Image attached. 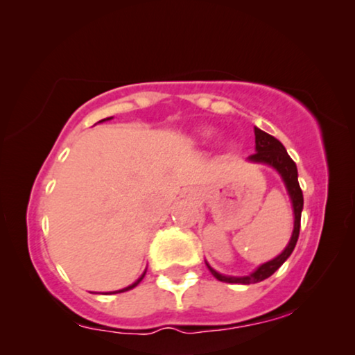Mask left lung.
<instances>
[{
    "label": "left lung",
    "instance_id": "left-lung-1",
    "mask_svg": "<svg viewBox=\"0 0 355 355\" xmlns=\"http://www.w3.org/2000/svg\"><path fill=\"white\" fill-rule=\"evenodd\" d=\"M254 135H256V153L251 154L248 157V161L251 162H259V164H267L275 168V171L282 175L284 184H286L288 194L291 198L293 202V211H294V230L291 234V239H289L288 246L284 248V251L277 256L272 261H268L266 263H262L261 267H257V270H254L252 273H249L246 277H228V275H222L217 270L209 266L206 262V266L214 277H216L218 282H225V283H241V284H251V283H259L262 279L268 278L273 275L279 267L283 266V262L291 256V252L294 251V246H296L297 238H299V230H301V212H302V206H304V198H302V189L299 187L297 182V167L296 164L289 154L286 153V149L282 143L278 141L275 137L268 135L266 132H262L261 128L254 127Z\"/></svg>",
    "mask_w": 355,
    "mask_h": 355
}]
</instances>
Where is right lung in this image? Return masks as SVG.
Instances as JSON below:
<instances>
[{"label": "right lung", "mask_w": 355, "mask_h": 355, "mask_svg": "<svg viewBox=\"0 0 355 355\" xmlns=\"http://www.w3.org/2000/svg\"><path fill=\"white\" fill-rule=\"evenodd\" d=\"M109 119H112V117L103 119V121H109ZM103 121H99V122H103ZM144 275H146V272H144V273H143V275H141V277H139V278L137 279V282H135L133 284H130V286H127V288H123V289H119V291H114V294H116V293H123V291H128V289H132V288H135V286H137V284H138L139 282H141V279L144 278Z\"/></svg>", "instance_id": "1"}]
</instances>
